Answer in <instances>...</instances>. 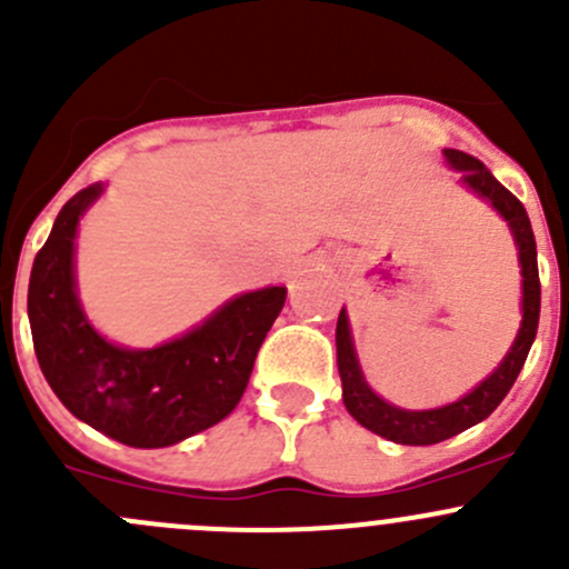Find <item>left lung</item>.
<instances>
[{
  "mask_svg": "<svg viewBox=\"0 0 569 569\" xmlns=\"http://www.w3.org/2000/svg\"><path fill=\"white\" fill-rule=\"evenodd\" d=\"M446 162L455 170H462V183L473 189L476 194L487 200L503 220L512 228L515 244H518L520 256V274H523V321H520L518 338H515L512 349L507 358L501 360L496 371L487 377L485 382L465 393L455 405L438 407V410H401V407L388 405L380 399L363 380L360 371L358 355H355L352 332H349L347 311L338 313L336 325V349H338V375H341L343 388V405H347L349 416L360 423V427L371 429L380 438L393 440L401 446H432L440 440H449L455 435L465 432L473 423L485 421L492 410L503 401L509 388L518 380L520 369H523L529 349L537 336L539 325V269H537V242H533L531 220L526 214L523 203L498 181L485 164L470 153L457 151V148H446Z\"/></svg>",
  "mask_w": 569,
  "mask_h": 569,
  "instance_id": "left-lung-1",
  "label": "left lung"
}]
</instances>
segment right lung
<instances>
[{
    "label": "right lung",
    "instance_id": "obj_1",
    "mask_svg": "<svg viewBox=\"0 0 569 569\" xmlns=\"http://www.w3.org/2000/svg\"><path fill=\"white\" fill-rule=\"evenodd\" d=\"M101 192L90 183L73 194L38 250L27 295L32 343L46 382L79 421L118 443L162 449L214 427L239 405L286 289L233 297L162 347H114L84 317L73 280L79 217Z\"/></svg>",
    "mask_w": 569,
    "mask_h": 569
}]
</instances>
